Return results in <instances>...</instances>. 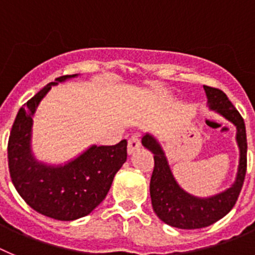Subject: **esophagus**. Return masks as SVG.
<instances>
[{"mask_svg":"<svg viewBox=\"0 0 255 255\" xmlns=\"http://www.w3.org/2000/svg\"><path fill=\"white\" fill-rule=\"evenodd\" d=\"M141 146V141H139L138 136H132L128 139V153H132Z\"/></svg>","mask_w":255,"mask_h":255,"instance_id":"esophagus-1","label":"esophagus"}]
</instances>
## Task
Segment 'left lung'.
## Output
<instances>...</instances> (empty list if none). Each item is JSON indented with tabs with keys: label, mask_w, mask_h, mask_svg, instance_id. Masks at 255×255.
I'll return each instance as SVG.
<instances>
[{
	"label": "left lung",
	"mask_w": 255,
	"mask_h": 255,
	"mask_svg": "<svg viewBox=\"0 0 255 255\" xmlns=\"http://www.w3.org/2000/svg\"><path fill=\"white\" fill-rule=\"evenodd\" d=\"M203 89L211 111L221 114L236 127V142L239 146L240 157L235 182L230 188L207 198H199L187 193L176 183L164 150L157 139L150 133H146L142 137V144L153 153L155 160L150 182L153 211L165 224L184 230L207 228L228 215L238 201L247 173L248 144L244 119L224 91L211 86H203Z\"/></svg>",
	"instance_id": "left-lung-1"
}]
</instances>
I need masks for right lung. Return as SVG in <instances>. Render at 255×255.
Masks as SVG:
<instances>
[{
  "instance_id": "obj_1",
  "label": "right lung",
  "mask_w": 255,
  "mask_h": 255,
  "mask_svg": "<svg viewBox=\"0 0 255 255\" xmlns=\"http://www.w3.org/2000/svg\"><path fill=\"white\" fill-rule=\"evenodd\" d=\"M77 75H66L47 86L20 108L7 146L8 169L17 193L36 212L61 221L84 217L100 205L114 175L127 160V141L91 147L65 165H47L31 152L33 117L39 103L52 89Z\"/></svg>"
}]
</instances>
